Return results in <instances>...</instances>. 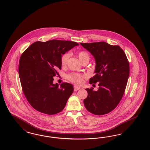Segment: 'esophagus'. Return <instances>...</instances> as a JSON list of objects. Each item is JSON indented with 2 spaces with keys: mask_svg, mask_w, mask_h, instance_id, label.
Returning <instances> with one entry per match:
<instances>
[{
  "mask_svg": "<svg viewBox=\"0 0 150 150\" xmlns=\"http://www.w3.org/2000/svg\"><path fill=\"white\" fill-rule=\"evenodd\" d=\"M74 91H78L79 90H80V89L81 88L79 87V86H74Z\"/></svg>",
  "mask_w": 150,
  "mask_h": 150,
  "instance_id": "esophagus-1",
  "label": "esophagus"
}]
</instances>
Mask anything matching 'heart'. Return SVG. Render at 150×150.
<instances>
[{
	"mask_svg": "<svg viewBox=\"0 0 150 150\" xmlns=\"http://www.w3.org/2000/svg\"><path fill=\"white\" fill-rule=\"evenodd\" d=\"M78 56L81 62H82L83 60H89L90 56L87 52H85V51H81V52H79ZM69 57H70V54L69 53H66L62 55L61 58V64H62V67H65L67 65L68 60L69 59ZM68 78H69V79L73 83L80 85L83 83L85 76L79 75L78 74H71L69 76Z\"/></svg>",
	"mask_w": 150,
	"mask_h": 150,
	"instance_id": "1",
	"label": "heart"
}]
</instances>
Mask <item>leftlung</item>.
<instances>
[{
	"instance_id": "left-lung-1",
	"label": "left lung",
	"mask_w": 150,
	"mask_h": 150,
	"mask_svg": "<svg viewBox=\"0 0 150 150\" xmlns=\"http://www.w3.org/2000/svg\"><path fill=\"white\" fill-rule=\"evenodd\" d=\"M93 56L96 62L95 75L90 83H98L97 91L87 88L84 105L90 112L103 115L112 111L124 95L129 76V62L124 50L119 45L105 42H80Z\"/></svg>"
}]
</instances>
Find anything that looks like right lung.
<instances>
[{
    "mask_svg": "<svg viewBox=\"0 0 150 150\" xmlns=\"http://www.w3.org/2000/svg\"><path fill=\"white\" fill-rule=\"evenodd\" d=\"M79 45L75 41H36L21 55L19 75L28 101L37 111L54 115L64 109L74 87L69 83H53L62 69V54Z\"/></svg>",
    "mask_w": 150,
    "mask_h": 150,
    "instance_id": "obj_1",
    "label": "right lung"
}]
</instances>
